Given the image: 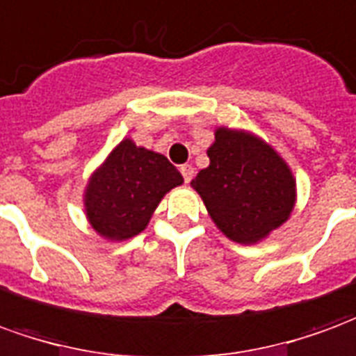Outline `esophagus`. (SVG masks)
<instances>
[{"label": "esophagus", "mask_w": 356, "mask_h": 356, "mask_svg": "<svg viewBox=\"0 0 356 356\" xmlns=\"http://www.w3.org/2000/svg\"><path fill=\"white\" fill-rule=\"evenodd\" d=\"M180 172H182L186 184H190L191 178H193V172H195V170H193V166H191V165H182V166H180Z\"/></svg>", "instance_id": "esophagus-1"}]
</instances>
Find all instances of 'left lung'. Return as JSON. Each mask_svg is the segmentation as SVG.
I'll return each instance as SVG.
<instances>
[{"label": "left lung", "instance_id": "1", "mask_svg": "<svg viewBox=\"0 0 356 356\" xmlns=\"http://www.w3.org/2000/svg\"><path fill=\"white\" fill-rule=\"evenodd\" d=\"M207 155L209 166L199 170L191 188L226 238L254 245L289 220L297 182L270 143L251 130L216 126Z\"/></svg>", "mask_w": 356, "mask_h": 356}]
</instances>
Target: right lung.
Returning a JSON list of instances; mask_svg holds the SVG:
<instances>
[{"mask_svg":"<svg viewBox=\"0 0 356 356\" xmlns=\"http://www.w3.org/2000/svg\"><path fill=\"white\" fill-rule=\"evenodd\" d=\"M178 168L157 151L118 142L86 184V220L107 241H126L142 234L166 193L182 186Z\"/></svg>","mask_w":356,"mask_h":356,"instance_id":"obj_1","label":"right lung"}]
</instances>
